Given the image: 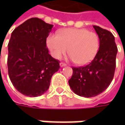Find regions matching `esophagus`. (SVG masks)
<instances>
[{
  "mask_svg": "<svg viewBox=\"0 0 125 125\" xmlns=\"http://www.w3.org/2000/svg\"><path fill=\"white\" fill-rule=\"evenodd\" d=\"M66 65H66L65 63H64V62H60V66L61 67H65Z\"/></svg>",
  "mask_w": 125,
  "mask_h": 125,
  "instance_id": "obj_1",
  "label": "esophagus"
}]
</instances>
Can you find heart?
<instances>
[{
	"label": "heart",
	"instance_id": "heart-1",
	"mask_svg": "<svg viewBox=\"0 0 125 125\" xmlns=\"http://www.w3.org/2000/svg\"><path fill=\"white\" fill-rule=\"evenodd\" d=\"M46 44L52 55L60 59L67 52L70 58L79 65H87L94 58L98 52L100 40L94 32L85 28H67L51 35Z\"/></svg>",
	"mask_w": 125,
	"mask_h": 125
}]
</instances>
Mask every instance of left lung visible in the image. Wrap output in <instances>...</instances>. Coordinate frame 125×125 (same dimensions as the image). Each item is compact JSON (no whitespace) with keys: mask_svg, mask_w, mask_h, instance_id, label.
I'll list each match as a JSON object with an SVG mask.
<instances>
[{"mask_svg":"<svg viewBox=\"0 0 125 125\" xmlns=\"http://www.w3.org/2000/svg\"><path fill=\"white\" fill-rule=\"evenodd\" d=\"M99 37L98 52L91 62L83 67H72L73 74L69 85L81 97H93L107 88L114 76L118 48L115 37L110 31L93 26Z\"/></svg>","mask_w":125,"mask_h":125,"instance_id":"8db88e82","label":"left lung"}]
</instances>
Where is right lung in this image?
Masks as SVG:
<instances>
[{
    "label": "right lung",
    "instance_id": "right-lung-1",
    "mask_svg": "<svg viewBox=\"0 0 125 125\" xmlns=\"http://www.w3.org/2000/svg\"><path fill=\"white\" fill-rule=\"evenodd\" d=\"M53 25L31 18L16 28L8 43V74L13 85L25 96L38 97L49 88L60 61L49 53L46 38Z\"/></svg>",
    "mask_w": 125,
    "mask_h": 125
}]
</instances>
